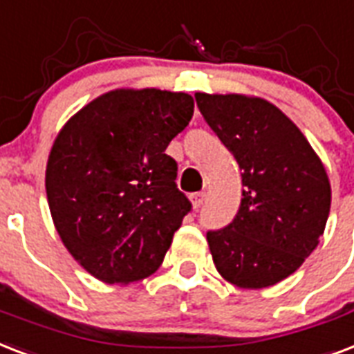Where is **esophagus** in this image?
I'll return each mask as SVG.
<instances>
[{"instance_id": "34e87169", "label": "esophagus", "mask_w": 354, "mask_h": 354, "mask_svg": "<svg viewBox=\"0 0 354 354\" xmlns=\"http://www.w3.org/2000/svg\"><path fill=\"white\" fill-rule=\"evenodd\" d=\"M205 197H207V194H205V192H196V194H192V203H194V208H201L203 203H205Z\"/></svg>"}]
</instances>
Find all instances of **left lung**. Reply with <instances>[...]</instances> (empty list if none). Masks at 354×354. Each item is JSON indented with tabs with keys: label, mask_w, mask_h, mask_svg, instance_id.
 Instances as JSON below:
<instances>
[{
	"label": "left lung",
	"mask_w": 354,
	"mask_h": 354,
	"mask_svg": "<svg viewBox=\"0 0 354 354\" xmlns=\"http://www.w3.org/2000/svg\"><path fill=\"white\" fill-rule=\"evenodd\" d=\"M196 101L242 171L234 220L207 232L216 270L240 288L273 286L305 262L325 231L327 171L297 125L270 101L201 92Z\"/></svg>",
	"instance_id": "obj_1"
}]
</instances>
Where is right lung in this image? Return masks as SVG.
<instances>
[{"label":"right lung","mask_w":354,"mask_h":354,"mask_svg":"<svg viewBox=\"0 0 354 354\" xmlns=\"http://www.w3.org/2000/svg\"><path fill=\"white\" fill-rule=\"evenodd\" d=\"M194 114L192 95L112 90L83 106L55 140L46 168L60 240L90 275L109 284L160 268L192 203L177 188L169 142Z\"/></svg>","instance_id":"1"}]
</instances>
